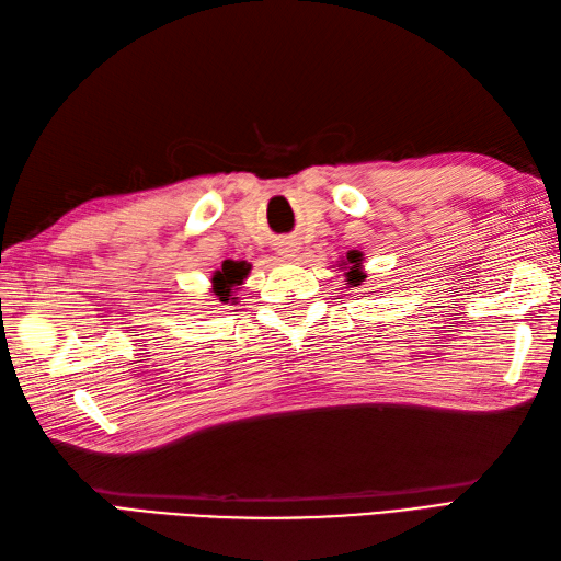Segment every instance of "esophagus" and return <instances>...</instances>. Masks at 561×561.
Instances as JSON below:
<instances>
[{
	"label": "esophagus",
	"mask_w": 561,
	"mask_h": 561,
	"mask_svg": "<svg viewBox=\"0 0 561 561\" xmlns=\"http://www.w3.org/2000/svg\"><path fill=\"white\" fill-rule=\"evenodd\" d=\"M279 255L287 257V260H294L296 257V245L294 243H282L279 245Z\"/></svg>",
	"instance_id": "1"
}]
</instances>
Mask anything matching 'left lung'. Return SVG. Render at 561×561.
Wrapping results in <instances>:
<instances>
[{
    "label": "left lung",
    "mask_w": 561,
    "mask_h": 561,
    "mask_svg": "<svg viewBox=\"0 0 561 561\" xmlns=\"http://www.w3.org/2000/svg\"><path fill=\"white\" fill-rule=\"evenodd\" d=\"M342 265H350L347 267V284H352V287H359V282H364V265H362V253H356V250H352V253H347V262H342Z\"/></svg>",
    "instance_id": "obj_1"
}]
</instances>
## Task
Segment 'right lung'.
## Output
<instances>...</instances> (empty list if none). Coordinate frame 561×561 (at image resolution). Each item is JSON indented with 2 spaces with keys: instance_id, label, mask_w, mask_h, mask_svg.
<instances>
[{
  "instance_id": "1",
  "label": "right lung",
  "mask_w": 561,
  "mask_h": 561,
  "mask_svg": "<svg viewBox=\"0 0 561 561\" xmlns=\"http://www.w3.org/2000/svg\"><path fill=\"white\" fill-rule=\"evenodd\" d=\"M250 265L248 262H224L221 270L214 272L211 277V291L219 296V301L229 304V299L233 296V289L241 287L243 279L248 277Z\"/></svg>"
}]
</instances>
